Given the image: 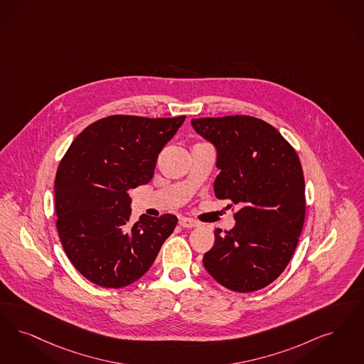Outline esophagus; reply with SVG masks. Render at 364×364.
I'll return each mask as SVG.
<instances>
[{"instance_id": "esophagus-1", "label": "esophagus", "mask_w": 364, "mask_h": 364, "mask_svg": "<svg viewBox=\"0 0 364 364\" xmlns=\"http://www.w3.org/2000/svg\"><path fill=\"white\" fill-rule=\"evenodd\" d=\"M178 223H180V226H181V228H187V229H192V228L199 226V222H196V220H193V219L186 218V217L180 218Z\"/></svg>"}]
</instances>
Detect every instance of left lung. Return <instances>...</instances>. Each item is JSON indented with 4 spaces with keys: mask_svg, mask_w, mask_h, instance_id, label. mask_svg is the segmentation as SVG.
<instances>
[{
    "mask_svg": "<svg viewBox=\"0 0 364 364\" xmlns=\"http://www.w3.org/2000/svg\"><path fill=\"white\" fill-rule=\"evenodd\" d=\"M191 124L217 150L215 196L240 205L233 229L215 230L204 268L229 290L264 289L287 267L304 228L305 178L298 154L257 117H200Z\"/></svg>",
    "mask_w": 364,
    "mask_h": 364,
    "instance_id": "left-lung-1",
    "label": "left lung"
}]
</instances>
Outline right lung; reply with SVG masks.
I'll return each mask as SVG.
<instances>
[{
	"mask_svg": "<svg viewBox=\"0 0 364 364\" xmlns=\"http://www.w3.org/2000/svg\"><path fill=\"white\" fill-rule=\"evenodd\" d=\"M186 117H104L77 135L55 176L57 229L75 269L120 289L144 277L177 218L130 220V189L147 184L164 146Z\"/></svg>",
	"mask_w": 364,
	"mask_h": 364,
	"instance_id": "1",
	"label": "right lung"
}]
</instances>
